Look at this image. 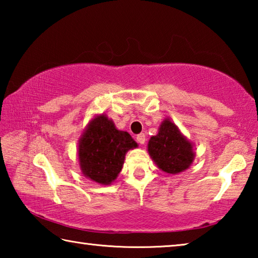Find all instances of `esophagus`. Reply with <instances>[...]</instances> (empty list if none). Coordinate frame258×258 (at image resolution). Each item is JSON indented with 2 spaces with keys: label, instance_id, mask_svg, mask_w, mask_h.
Returning <instances> with one entry per match:
<instances>
[{
  "label": "esophagus",
  "instance_id": "obj_1",
  "mask_svg": "<svg viewBox=\"0 0 258 258\" xmlns=\"http://www.w3.org/2000/svg\"><path fill=\"white\" fill-rule=\"evenodd\" d=\"M137 141L140 143V145H145L146 143V134L145 133H140L137 135Z\"/></svg>",
  "mask_w": 258,
  "mask_h": 258
}]
</instances>
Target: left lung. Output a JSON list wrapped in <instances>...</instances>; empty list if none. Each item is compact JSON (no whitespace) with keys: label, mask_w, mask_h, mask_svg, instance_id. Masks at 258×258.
Segmentation results:
<instances>
[{"label":"left lung","mask_w":258,"mask_h":258,"mask_svg":"<svg viewBox=\"0 0 258 258\" xmlns=\"http://www.w3.org/2000/svg\"><path fill=\"white\" fill-rule=\"evenodd\" d=\"M148 151L161 171L168 174L183 172L191 165L195 157L191 143L169 119H165L158 134L151 137Z\"/></svg>","instance_id":"1"}]
</instances>
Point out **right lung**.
<instances>
[{"instance_id":"add662e5","label":"right lung","mask_w":258,"mask_h":258,"mask_svg":"<svg viewBox=\"0 0 258 258\" xmlns=\"http://www.w3.org/2000/svg\"><path fill=\"white\" fill-rule=\"evenodd\" d=\"M137 147L127 132L117 130L104 115L98 116L80 140L78 157L82 172L100 184H110L121 171L126 152Z\"/></svg>"}]
</instances>
